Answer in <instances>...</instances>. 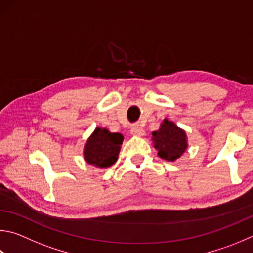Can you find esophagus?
I'll return each mask as SVG.
<instances>
[{
  "label": "esophagus",
  "instance_id": "obj_1",
  "mask_svg": "<svg viewBox=\"0 0 253 253\" xmlns=\"http://www.w3.org/2000/svg\"><path fill=\"white\" fill-rule=\"evenodd\" d=\"M130 134L132 136L140 137V136H144L145 135V130L142 129V128L139 125H134V126L131 127V129H130Z\"/></svg>",
  "mask_w": 253,
  "mask_h": 253
}]
</instances>
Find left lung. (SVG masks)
<instances>
[{
  "label": "left lung",
  "instance_id": "8db88e82",
  "mask_svg": "<svg viewBox=\"0 0 253 253\" xmlns=\"http://www.w3.org/2000/svg\"><path fill=\"white\" fill-rule=\"evenodd\" d=\"M151 140L158 150V156L167 162H174L185 153L188 142L186 131L167 118L160 124L158 130L153 131Z\"/></svg>",
  "mask_w": 253,
  "mask_h": 253
}]
</instances>
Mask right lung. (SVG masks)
<instances>
[{
	"instance_id": "add662e5",
	"label": "right lung",
	"mask_w": 253,
	"mask_h": 253,
	"mask_svg": "<svg viewBox=\"0 0 253 253\" xmlns=\"http://www.w3.org/2000/svg\"><path fill=\"white\" fill-rule=\"evenodd\" d=\"M124 137L119 132H111L97 127L87 139L84 158L87 164L97 168H107L117 162Z\"/></svg>"
}]
</instances>
